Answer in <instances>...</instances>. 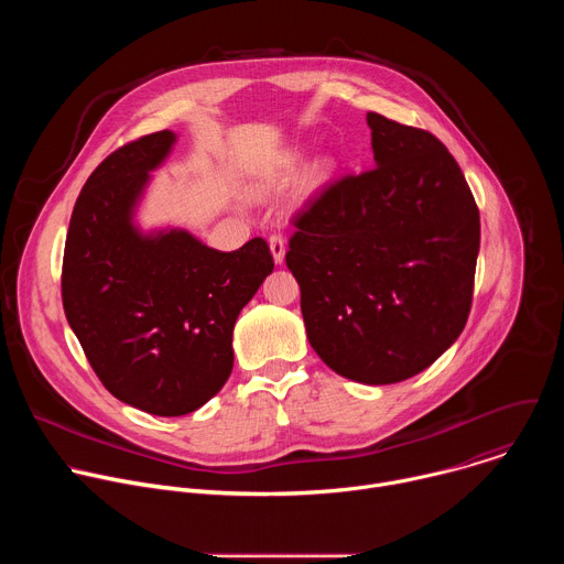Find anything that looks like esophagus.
Here are the masks:
<instances>
[{"mask_svg":"<svg viewBox=\"0 0 564 564\" xmlns=\"http://www.w3.org/2000/svg\"><path fill=\"white\" fill-rule=\"evenodd\" d=\"M270 250H272V257H274V263H283L285 259V238L281 234H272L270 236Z\"/></svg>","mask_w":564,"mask_h":564,"instance_id":"1","label":"esophagus"}]
</instances>
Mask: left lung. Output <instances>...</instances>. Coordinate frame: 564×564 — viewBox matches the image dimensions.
Returning a JSON list of instances; mask_svg holds the SVG:
<instances>
[{
  "mask_svg": "<svg viewBox=\"0 0 564 564\" xmlns=\"http://www.w3.org/2000/svg\"><path fill=\"white\" fill-rule=\"evenodd\" d=\"M366 120L377 167L303 203L285 263L314 352L341 377L381 386L422 372L464 330L479 209L433 133L372 111Z\"/></svg>",
  "mask_w": 564,
  "mask_h": 564,
  "instance_id": "left-lung-1",
  "label": "left lung"
}]
</instances>
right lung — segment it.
<instances>
[{"instance_id": "1", "label": "right lung", "mask_w": 564, "mask_h": 564, "mask_svg": "<svg viewBox=\"0 0 564 564\" xmlns=\"http://www.w3.org/2000/svg\"><path fill=\"white\" fill-rule=\"evenodd\" d=\"M174 140L155 131L102 160L75 200L62 261L64 312L94 372L160 417L187 415L225 386L236 318L274 270L259 236L218 252L183 229H135L133 207Z\"/></svg>"}]
</instances>
